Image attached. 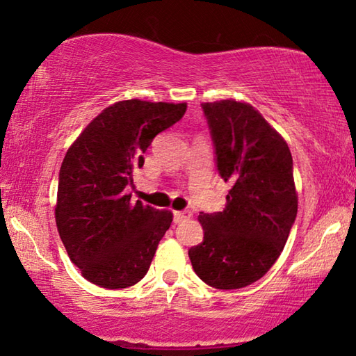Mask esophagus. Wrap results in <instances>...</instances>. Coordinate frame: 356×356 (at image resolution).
Wrapping results in <instances>:
<instances>
[{"mask_svg":"<svg viewBox=\"0 0 356 356\" xmlns=\"http://www.w3.org/2000/svg\"><path fill=\"white\" fill-rule=\"evenodd\" d=\"M191 217V212L189 211H177L173 212V222L175 223H181L183 220H186V218Z\"/></svg>","mask_w":356,"mask_h":356,"instance_id":"1","label":"esophagus"}]
</instances>
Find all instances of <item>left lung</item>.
I'll list each match as a JSON object with an SVG mask.
<instances>
[{
    "label": "left lung",
    "mask_w": 356,
    "mask_h": 356,
    "mask_svg": "<svg viewBox=\"0 0 356 356\" xmlns=\"http://www.w3.org/2000/svg\"><path fill=\"white\" fill-rule=\"evenodd\" d=\"M218 175L232 183L223 212L204 213L201 245L188 251L199 279L218 290L254 284L274 266L293 227V159L282 136L250 104H202Z\"/></svg>",
    "instance_id": "obj_1"
}]
</instances>
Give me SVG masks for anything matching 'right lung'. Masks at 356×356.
Masks as SVG:
<instances>
[{
  "instance_id": "right-lung-1",
  "label": "right lung",
  "mask_w": 356,
  "mask_h": 356,
  "mask_svg": "<svg viewBox=\"0 0 356 356\" xmlns=\"http://www.w3.org/2000/svg\"><path fill=\"white\" fill-rule=\"evenodd\" d=\"M186 104L123 100L87 124L60 168L56 227L72 264L92 284L126 289L147 274L170 211L131 202L126 188L155 136L183 118Z\"/></svg>"
}]
</instances>
